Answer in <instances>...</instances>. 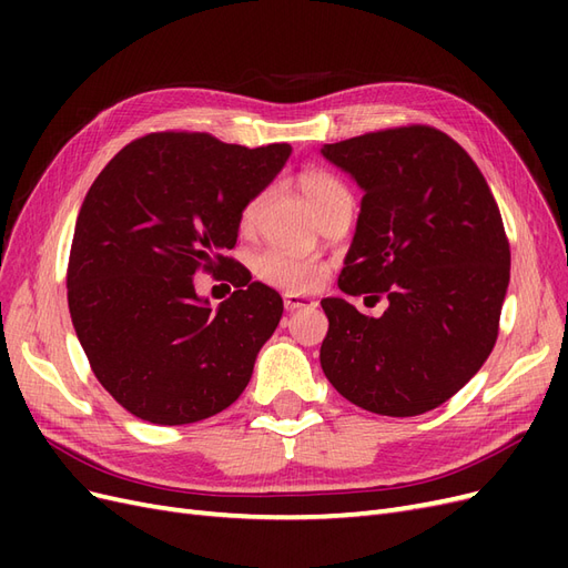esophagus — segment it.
Wrapping results in <instances>:
<instances>
[{
	"instance_id": "34e87169",
	"label": "esophagus",
	"mask_w": 568,
	"mask_h": 568,
	"mask_svg": "<svg viewBox=\"0 0 568 568\" xmlns=\"http://www.w3.org/2000/svg\"><path fill=\"white\" fill-rule=\"evenodd\" d=\"M317 303L313 298L307 296H298V294H286L284 296V307L288 313H296V311H303V307H315Z\"/></svg>"
}]
</instances>
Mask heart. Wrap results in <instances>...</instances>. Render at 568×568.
<instances>
[{
    "label": "heart",
    "mask_w": 568,
    "mask_h": 568,
    "mask_svg": "<svg viewBox=\"0 0 568 568\" xmlns=\"http://www.w3.org/2000/svg\"><path fill=\"white\" fill-rule=\"evenodd\" d=\"M298 186L305 196V203L311 205V211L317 217L338 199L351 196L346 184H343L336 175L326 173V170H320V168L303 170L298 175ZM263 209H265V194H255L244 203L242 213H239V227H242V232H253L257 227ZM255 274L265 284L288 291V294H307V291L317 288L324 282L326 265L311 255L272 248L255 257Z\"/></svg>",
    "instance_id": "b5f03b06"
}]
</instances>
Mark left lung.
<instances>
[{
    "instance_id": "1",
    "label": "left lung",
    "mask_w": 568,
    "mask_h": 568,
    "mask_svg": "<svg viewBox=\"0 0 568 568\" xmlns=\"http://www.w3.org/2000/svg\"><path fill=\"white\" fill-rule=\"evenodd\" d=\"M365 196L338 288L388 298L367 317L322 298L320 363L353 405L415 417L443 405L486 363L509 286V242L480 170L448 134L407 125L324 144Z\"/></svg>"
}]
</instances>
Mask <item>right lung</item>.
Wrapping results in <instances>:
<instances>
[{"mask_svg":"<svg viewBox=\"0 0 568 568\" xmlns=\"http://www.w3.org/2000/svg\"><path fill=\"white\" fill-rule=\"evenodd\" d=\"M288 156V144L153 132L120 149L90 186L68 261V307L99 384L130 415L192 424L244 393L284 303L225 253L244 203ZM199 268L225 271L237 286L217 312L195 294Z\"/></svg>","mask_w":568,"mask_h":568,"instance_id":"add662e5","label":"right lung"}]
</instances>
